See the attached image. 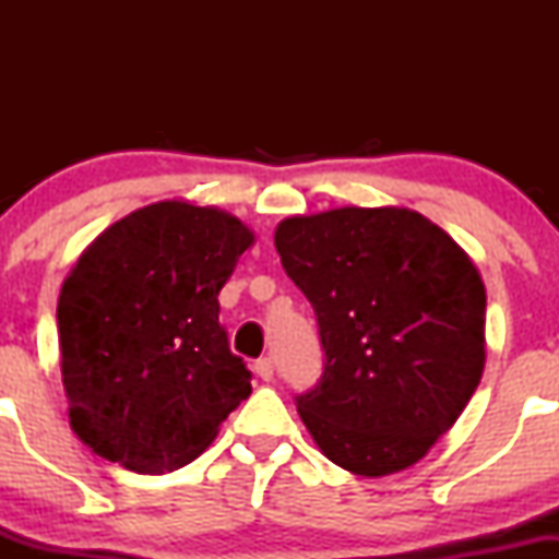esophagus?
I'll return each instance as SVG.
<instances>
[{
	"label": "esophagus",
	"instance_id": "esophagus-1",
	"mask_svg": "<svg viewBox=\"0 0 559 559\" xmlns=\"http://www.w3.org/2000/svg\"><path fill=\"white\" fill-rule=\"evenodd\" d=\"M254 373H258L260 381H273V362H271V357H260V360L254 362Z\"/></svg>",
	"mask_w": 559,
	"mask_h": 559
}]
</instances>
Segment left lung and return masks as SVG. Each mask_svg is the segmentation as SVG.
Returning <instances> with one entry per match:
<instances>
[{
	"mask_svg": "<svg viewBox=\"0 0 559 559\" xmlns=\"http://www.w3.org/2000/svg\"><path fill=\"white\" fill-rule=\"evenodd\" d=\"M318 316L325 368L297 400L344 471H407L454 426L486 365V286L444 228L407 207H336L275 228Z\"/></svg>",
	"mask_w": 559,
	"mask_h": 559,
	"instance_id": "1",
	"label": "left lung"
}]
</instances>
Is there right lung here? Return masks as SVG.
Masks as SVG:
<instances>
[{
  "label": "right lung",
  "instance_id": "add662e5",
  "mask_svg": "<svg viewBox=\"0 0 559 559\" xmlns=\"http://www.w3.org/2000/svg\"><path fill=\"white\" fill-rule=\"evenodd\" d=\"M254 230L213 204L163 199L102 230L62 281L60 370L75 436L128 471H178L252 394L217 294Z\"/></svg>",
  "mask_w": 559,
  "mask_h": 559
}]
</instances>
